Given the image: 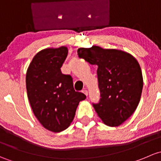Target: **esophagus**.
<instances>
[{
	"mask_svg": "<svg viewBox=\"0 0 161 161\" xmlns=\"http://www.w3.org/2000/svg\"><path fill=\"white\" fill-rule=\"evenodd\" d=\"M82 92L84 93V94H85L86 96H87V94H88V92H87V90H83V91H82Z\"/></svg>",
	"mask_w": 161,
	"mask_h": 161,
	"instance_id": "esophagus-1",
	"label": "esophagus"
}]
</instances>
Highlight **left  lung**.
Instances as JSON below:
<instances>
[{
  "mask_svg": "<svg viewBox=\"0 0 161 161\" xmlns=\"http://www.w3.org/2000/svg\"><path fill=\"white\" fill-rule=\"evenodd\" d=\"M79 57L97 66L100 102L93 105L108 126L122 125L133 114L141 97L143 80L138 61L120 49L97 46L77 49Z\"/></svg>",
  "mask_w": 161,
  "mask_h": 161,
  "instance_id": "1",
  "label": "left lung"
}]
</instances>
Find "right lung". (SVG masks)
I'll list each match as a JSON object with an SVG mask.
<instances>
[{"label":"right lung","mask_w":161,"mask_h":161,"mask_svg":"<svg viewBox=\"0 0 161 161\" xmlns=\"http://www.w3.org/2000/svg\"><path fill=\"white\" fill-rule=\"evenodd\" d=\"M66 46L46 48L36 54L26 72V89L35 116L46 130L60 132L69 126L86 96L75 92L71 76L61 73Z\"/></svg>","instance_id":"1"}]
</instances>
